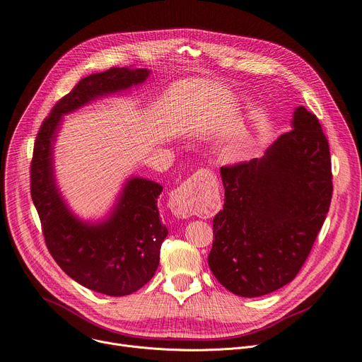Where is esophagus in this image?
I'll return each mask as SVG.
<instances>
[{"mask_svg": "<svg viewBox=\"0 0 362 362\" xmlns=\"http://www.w3.org/2000/svg\"><path fill=\"white\" fill-rule=\"evenodd\" d=\"M211 173L200 170L174 189L170 196V206L178 217H188L191 214H202L209 206V180Z\"/></svg>", "mask_w": 362, "mask_h": 362, "instance_id": "esophagus-1", "label": "esophagus"}]
</instances>
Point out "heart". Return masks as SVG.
I'll list each match as a JSON object with an SVG mask.
<instances>
[{
    "mask_svg": "<svg viewBox=\"0 0 362 362\" xmlns=\"http://www.w3.org/2000/svg\"><path fill=\"white\" fill-rule=\"evenodd\" d=\"M243 155V148L242 146H233L226 152V159L228 160H238Z\"/></svg>",
    "mask_w": 362,
    "mask_h": 362,
    "instance_id": "heart-1",
    "label": "heart"
}]
</instances>
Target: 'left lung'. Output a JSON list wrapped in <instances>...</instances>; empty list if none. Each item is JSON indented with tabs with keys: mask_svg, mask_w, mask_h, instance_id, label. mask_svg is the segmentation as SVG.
Listing matches in <instances>:
<instances>
[{
	"mask_svg": "<svg viewBox=\"0 0 362 362\" xmlns=\"http://www.w3.org/2000/svg\"><path fill=\"white\" fill-rule=\"evenodd\" d=\"M293 127L262 158L220 168L225 204L213 218L209 267L240 297H259L293 281L329 211L327 139L303 105L294 111Z\"/></svg>",
	"mask_w": 362,
	"mask_h": 362,
	"instance_id": "8db88e82",
	"label": "left lung"
}]
</instances>
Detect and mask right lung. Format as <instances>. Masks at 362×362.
Segmentation results:
<instances>
[{
	"label": "right lung",
	"instance_id": "1",
	"mask_svg": "<svg viewBox=\"0 0 362 362\" xmlns=\"http://www.w3.org/2000/svg\"><path fill=\"white\" fill-rule=\"evenodd\" d=\"M148 75V69L110 68L82 78L43 120L30 163L32 200L50 255L81 286L115 297L142 288L159 265L160 245L168 235L156 206L162 185L130 178L108 218L98 225L84 223L69 211L54 184L53 142L64 115L142 84Z\"/></svg>",
	"mask_w": 362,
	"mask_h": 362
}]
</instances>
